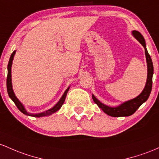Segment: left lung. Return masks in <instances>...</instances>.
Here are the masks:
<instances>
[{
    "mask_svg": "<svg viewBox=\"0 0 159 159\" xmlns=\"http://www.w3.org/2000/svg\"><path fill=\"white\" fill-rule=\"evenodd\" d=\"M133 35L134 36L135 38L137 39L139 42L141 43V45L143 46L145 49V54L146 58H147V83H146L145 88L143 91L141 92V94L137 98H134L131 101H126L125 103H122L120 106L117 107H110L106 106V105L103 104L100 101L92 95V99H93L94 102L99 107L101 110L107 113V115L113 117H120V116H129L132 115L136 112V110L140 107V105L143 103L147 100L149 98V94L151 93L152 86V75H153V65L151 57L149 54L148 53V51L146 48V43L144 40L143 37L141 34L137 31H132Z\"/></svg>",
    "mask_w": 159,
    "mask_h": 159,
    "instance_id": "1",
    "label": "left lung"
}]
</instances>
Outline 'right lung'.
I'll use <instances>...</instances> for the list:
<instances>
[{
    "instance_id": "right-lung-1",
    "label": "right lung",
    "mask_w": 159,
    "mask_h": 159,
    "mask_svg": "<svg viewBox=\"0 0 159 159\" xmlns=\"http://www.w3.org/2000/svg\"><path fill=\"white\" fill-rule=\"evenodd\" d=\"M16 51H14L12 53L11 56L10 58V61H9V63H8V66H7V69H8V74H7V92L9 94V97L12 100L15 104L16 105L17 108L22 112V113L25 114L27 116H34V117H43V116H49L51 114L56 113V111H58V110L61 108V107L63 105L64 102L65 101V98L66 95H67V92H68L69 88L65 91V92L64 93L63 95H62L61 98L60 99V101H58V103L55 105L52 109H49V110H46L45 112H43V113H38V114H31V113H28V112L26 111L25 109L24 108L23 105L22 104V103L18 100V98L16 97L15 94H14L13 90H12V83H11V66H12V60H13V57L14 55H15Z\"/></svg>"
}]
</instances>
